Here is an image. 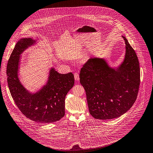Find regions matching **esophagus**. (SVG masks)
<instances>
[{"mask_svg":"<svg viewBox=\"0 0 153 153\" xmlns=\"http://www.w3.org/2000/svg\"><path fill=\"white\" fill-rule=\"evenodd\" d=\"M74 79H75V80H79V79H80V77H79V73H75L74 74Z\"/></svg>","mask_w":153,"mask_h":153,"instance_id":"1","label":"esophagus"}]
</instances>
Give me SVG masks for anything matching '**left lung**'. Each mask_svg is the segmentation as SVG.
Returning a JSON list of instances; mask_svg holds the SVG:
<instances>
[{
    "instance_id": "obj_1",
    "label": "left lung",
    "mask_w": 153,
    "mask_h": 153,
    "mask_svg": "<svg viewBox=\"0 0 153 153\" xmlns=\"http://www.w3.org/2000/svg\"><path fill=\"white\" fill-rule=\"evenodd\" d=\"M126 44L123 62L116 70L105 61L90 58L80 70V82L86 94L90 114L96 119L109 120L127 112L135 102L140 84V68L135 51Z\"/></svg>"
}]
</instances>
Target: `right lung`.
Here are the masks:
<instances>
[{"instance_id": "add662e5", "label": "right lung", "mask_w": 153, "mask_h": 153, "mask_svg": "<svg viewBox=\"0 0 153 153\" xmlns=\"http://www.w3.org/2000/svg\"><path fill=\"white\" fill-rule=\"evenodd\" d=\"M34 42L30 38H23L16 43L7 64V85L15 104L27 118L38 123H53L65 115V98L74 85V74H59L52 68L47 84L36 94L28 92L17 73L19 55Z\"/></svg>"}]
</instances>
